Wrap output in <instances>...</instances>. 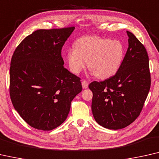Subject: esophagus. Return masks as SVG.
Wrapping results in <instances>:
<instances>
[{
    "label": "esophagus",
    "instance_id": "1",
    "mask_svg": "<svg viewBox=\"0 0 159 159\" xmlns=\"http://www.w3.org/2000/svg\"><path fill=\"white\" fill-rule=\"evenodd\" d=\"M82 86L83 89H87L88 86H89V82L86 81V80H83L82 81Z\"/></svg>",
    "mask_w": 159,
    "mask_h": 159
}]
</instances>
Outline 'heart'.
Returning a JSON list of instances; mask_svg holds the SVG:
<instances>
[{"label": "heart", "mask_w": 159, "mask_h": 159, "mask_svg": "<svg viewBox=\"0 0 159 159\" xmlns=\"http://www.w3.org/2000/svg\"><path fill=\"white\" fill-rule=\"evenodd\" d=\"M124 50L121 43L96 35L82 37L75 43V48L70 49L67 60L70 69L79 74L86 67L97 78L108 79L118 72L124 60Z\"/></svg>", "instance_id": "b5f03b06"}]
</instances>
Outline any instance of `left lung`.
<instances>
[{"label":"left lung","mask_w":159,"mask_h":159,"mask_svg":"<svg viewBox=\"0 0 159 159\" xmlns=\"http://www.w3.org/2000/svg\"><path fill=\"white\" fill-rule=\"evenodd\" d=\"M129 48L114 75L93 81L91 109L96 121L108 129L117 130L134 121L142 111L151 87L148 56L145 46L129 31Z\"/></svg>","instance_id":"obj_1"}]
</instances>
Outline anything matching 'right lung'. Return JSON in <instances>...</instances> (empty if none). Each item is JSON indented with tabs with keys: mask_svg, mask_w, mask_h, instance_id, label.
Masks as SVG:
<instances>
[{
	"mask_svg": "<svg viewBox=\"0 0 159 159\" xmlns=\"http://www.w3.org/2000/svg\"><path fill=\"white\" fill-rule=\"evenodd\" d=\"M75 27L40 29L25 37L13 54L11 100L30 126L51 131L67 118L82 91L79 77L64 68L61 50Z\"/></svg>",
	"mask_w": 159,
	"mask_h": 159,
	"instance_id": "right-lung-1",
	"label": "right lung"
}]
</instances>
